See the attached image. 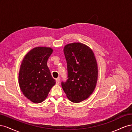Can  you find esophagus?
I'll return each instance as SVG.
<instances>
[{"label":"esophagus","mask_w":132,"mask_h":132,"mask_svg":"<svg viewBox=\"0 0 132 132\" xmlns=\"http://www.w3.org/2000/svg\"><path fill=\"white\" fill-rule=\"evenodd\" d=\"M55 81H56L57 84H59V82H60V79H59V78H57V79H55Z\"/></svg>","instance_id":"1"}]
</instances>
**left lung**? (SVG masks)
<instances>
[{
    "label": "left lung",
    "instance_id": "8db88e82",
    "mask_svg": "<svg viewBox=\"0 0 132 132\" xmlns=\"http://www.w3.org/2000/svg\"><path fill=\"white\" fill-rule=\"evenodd\" d=\"M67 63L68 78L62 82L67 98L74 103L87 99L94 92L98 77L97 64L95 54L85 44L74 42L64 47Z\"/></svg>",
    "mask_w": 132,
    "mask_h": 132
}]
</instances>
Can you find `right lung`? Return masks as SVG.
Returning a JSON list of instances; mask_svg holds the SVG:
<instances>
[{"label": "right lung", "instance_id": "right-lung-1", "mask_svg": "<svg viewBox=\"0 0 132 132\" xmlns=\"http://www.w3.org/2000/svg\"><path fill=\"white\" fill-rule=\"evenodd\" d=\"M53 51L51 47H35L22 61L19 73V86L23 95L34 103L45 100L55 84L47 66Z\"/></svg>", "mask_w": 132, "mask_h": 132}]
</instances>
